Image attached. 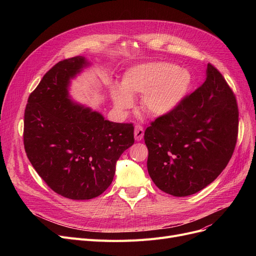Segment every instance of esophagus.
Segmentation results:
<instances>
[{"label": "esophagus", "mask_w": 256, "mask_h": 256, "mask_svg": "<svg viewBox=\"0 0 256 256\" xmlns=\"http://www.w3.org/2000/svg\"><path fill=\"white\" fill-rule=\"evenodd\" d=\"M134 135H135V140L136 141H141L143 139L144 130L140 124H137L135 126V132H134Z\"/></svg>", "instance_id": "1"}]
</instances>
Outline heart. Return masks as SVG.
I'll return each instance as SVG.
<instances>
[{
  "mask_svg": "<svg viewBox=\"0 0 256 256\" xmlns=\"http://www.w3.org/2000/svg\"><path fill=\"white\" fill-rule=\"evenodd\" d=\"M193 84L189 70L166 61L148 62L134 66L124 76L122 88L111 90L115 106L128 112L135 104L132 98L142 96L143 110L156 117H163L178 109L186 100Z\"/></svg>",
  "mask_w": 256,
  "mask_h": 256,
  "instance_id": "heart-1",
  "label": "heart"
}]
</instances>
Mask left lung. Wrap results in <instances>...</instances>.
Segmentation results:
<instances>
[{"instance_id":"obj_1","label":"left lung","mask_w":256,"mask_h":256,"mask_svg":"<svg viewBox=\"0 0 256 256\" xmlns=\"http://www.w3.org/2000/svg\"><path fill=\"white\" fill-rule=\"evenodd\" d=\"M238 110L232 90L210 63L206 82L144 132L147 170L163 192L184 197L216 180L234 154Z\"/></svg>"}]
</instances>
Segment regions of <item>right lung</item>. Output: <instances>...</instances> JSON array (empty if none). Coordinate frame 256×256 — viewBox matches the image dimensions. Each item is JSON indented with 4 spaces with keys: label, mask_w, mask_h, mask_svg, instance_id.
<instances>
[{
    "label": "right lung",
    "mask_w": 256,
    "mask_h": 256,
    "mask_svg": "<svg viewBox=\"0 0 256 256\" xmlns=\"http://www.w3.org/2000/svg\"><path fill=\"white\" fill-rule=\"evenodd\" d=\"M88 65L82 56L54 65L30 94L24 110L26 156L54 192L74 200L104 193L118 158L135 142L132 124L106 120L70 98V80Z\"/></svg>",
    "instance_id": "add662e5"
}]
</instances>
